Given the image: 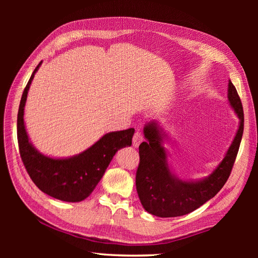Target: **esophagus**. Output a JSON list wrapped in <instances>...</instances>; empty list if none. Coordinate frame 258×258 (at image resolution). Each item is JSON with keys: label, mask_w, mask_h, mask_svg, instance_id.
<instances>
[{"label": "esophagus", "mask_w": 258, "mask_h": 258, "mask_svg": "<svg viewBox=\"0 0 258 258\" xmlns=\"http://www.w3.org/2000/svg\"><path fill=\"white\" fill-rule=\"evenodd\" d=\"M143 140H144V138H143L142 133L139 132V131H137L136 133L134 134V137H133V145H134L135 147H138V146L140 145V143H141Z\"/></svg>", "instance_id": "1"}]
</instances>
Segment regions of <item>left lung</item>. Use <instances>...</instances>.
<instances>
[{"label": "left lung", "mask_w": 258, "mask_h": 258, "mask_svg": "<svg viewBox=\"0 0 258 258\" xmlns=\"http://www.w3.org/2000/svg\"><path fill=\"white\" fill-rule=\"evenodd\" d=\"M228 100L239 118L235 137L223 161L209 177L195 182L182 181L171 173L167 154L162 145L166 135L156 121L143 130L146 141L139 145L140 162L136 172V188L143 208L159 218H174L205 204L218 194L231 173L243 133V110L231 80L228 84Z\"/></svg>", "instance_id": "8db88e82"}]
</instances>
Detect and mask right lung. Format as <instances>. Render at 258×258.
<instances>
[{
  "label": "right lung",
  "instance_id": "obj_1",
  "mask_svg": "<svg viewBox=\"0 0 258 258\" xmlns=\"http://www.w3.org/2000/svg\"><path fill=\"white\" fill-rule=\"evenodd\" d=\"M38 66L27 84L18 113V142L23 164L33 183L46 195L63 202L87 199L107 168L118 150L132 145L134 128L105 134L96 143L79 155L53 159L37 152L29 141L24 123L27 94Z\"/></svg>",
  "mask_w": 258,
  "mask_h": 258
}]
</instances>
